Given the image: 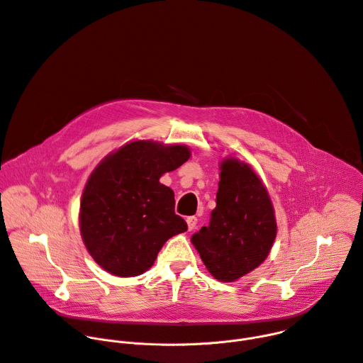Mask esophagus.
<instances>
[{
  "mask_svg": "<svg viewBox=\"0 0 363 363\" xmlns=\"http://www.w3.org/2000/svg\"><path fill=\"white\" fill-rule=\"evenodd\" d=\"M186 225H188V230L192 231L195 228V225H196V218L195 217H188L186 218Z\"/></svg>",
  "mask_w": 363,
  "mask_h": 363,
  "instance_id": "1",
  "label": "esophagus"
}]
</instances>
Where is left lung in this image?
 I'll list each match as a JSON object with an SVG mask.
<instances>
[{"label":"left lung","mask_w":363,"mask_h":363,"mask_svg":"<svg viewBox=\"0 0 363 363\" xmlns=\"http://www.w3.org/2000/svg\"><path fill=\"white\" fill-rule=\"evenodd\" d=\"M217 206L208 227L191 237L214 279L237 281L260 266L277 235L270 194L255 171L228 157L220 164Z\"/></svg>","instance_id":"left-lung-1"}]
</instances>
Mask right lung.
Here are the masks:
<instances>
[{"mask_svg":"<svg viewBox=\"0 0 363 363\" xmlns=\"http://www.w3.org/2000/svg\"><path fill=\"white\" fill-rule=\"evenodd\" d=\"M182 143L136 139L103 158L80 199V234L93 260L118 277L149 270L162 245L186 231L175 214L174 191L160 178L185 164Z\"/></svg>","mask_w":363,"mask_h":363,"instance_id":"1","label":"right lung"}]
</instances>
